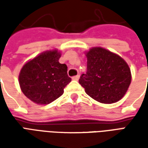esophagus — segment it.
Masks as SVG:
<instances>
[{"label":"esophagus","mask_w":148,"mask_h":148,"mask_svg":"<svg viewBox=\"0 0 148 148\" xmlns=\"http://www.w3.org/2000/svg\"><path fill=\"white\" fill-rule=\"evenodd\" d=\"M79 77H80V76H79V74H77V75H76V76H74V77H72V79L74 81H77L78 79H79Z\"/></svg>","instance_id":"1"}]
</instances>
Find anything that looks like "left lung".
<instances>
[{
	"instance_id": "left-lung-1",
	"label": "left lung",
	"mask_w": 148,
	"mask_h": 148,
	"mask_svg": "<svg viewBox=\"0 0 148 148\" xmlns=\"http://www.w3.org/2000/svg\"><path fill=\"white\" fill-rule=\"evenodd\" d=\"M87 71L79 83L92 98L104 104L120 101L130 86L129 66L119 55L102 47H93L86 53Z\"/></svg>"
}]
</instances>
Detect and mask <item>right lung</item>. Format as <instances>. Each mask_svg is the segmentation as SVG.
I'll return each instance as SVG.
<instances>
[{"label":"right lung","mask_w":148,"mask_h":148,"mask_svg":"<svg viewBox=\"0 0 148 148\" xmlns=\"http://www.w3.org/2000/svg\"><path fill=\"white\" fill-rule=\"evenodd\" d=\"M61 53L54 50L43 52L27 62L19 75L20 86L25 96L33 102L47 105L62 95L71 82L67 66L59 63Z\"/></svg>","instance_id":"add662e5"}]
</instances>
